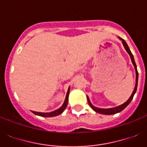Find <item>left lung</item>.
<instances>
[{
    "instance_id": "left-lung-1",
    "label": "left lung",
    "mask_w": 147,
    "mask_h": 147,
    "mask_svg": "<svg viewBox=\"0 0 147 147\" xmlns=\"http://www.w3.org/2000/svg\"><path fill=\"white\" fill-rule=\"evenodd\" d=\"M120 39L122 40V43H123V47H124V48H125L126 51H127V52L129 53V55H130V59H131V60H132L133 64H134V65L135 70H136V85H135L134 90V92H133L132 94H131V96L130 97V98H129V99H128V100H127L125 103H124V104H123V105H120V106H118V107H113V108H109V109H101V108H98V107H94V106H93V105L91 104L89 99H88V98L87 97L88 101V104H89L90 107H92V109L94 110V111H96L97 113H99V114L110 115V114H117V113H119V112L122 111H123V110L124 109V108H125V107H127L128 105H129V104H130V101L132 100L134 96V94L136 93V92H137V82H138V71H137V65H136V63H135L134 59V55H133V54L131 53V52H130V49H129V47H128L127 44V42H126L125 41L123 40V39H121V37H120Z\"/></svg>"
}]
</instances>
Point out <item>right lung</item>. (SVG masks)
Wrapping results in <instances>:
<instances>
[{
	"mask_svg": "<svg viewBox=\"0 0 147 147\" xmlns=\"http://www.w3.org/2000/svg\"><path fill=\"white\" fill-rule=\"evenodd\" d=\"M69 88L66 94V97H65V101L63 103V105L60 108H59L56 111H54L53 112H50V113H41V112H36L33 111V114H36V115H39V116H42V117H55L57 116L59 114H61L62 112L64 111V110L66 108L67 105H68V100H69Z\"/></svg>",
	"mask_w": 147,
	"mask_h": 147,
	"instance_id": "add662e5",
	"label": "right lung"
}]
</instances>
